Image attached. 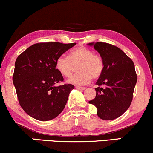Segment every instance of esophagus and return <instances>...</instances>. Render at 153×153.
<instances>
[{"label":"esophagus","mask_w":153,"mask_h":153,"mask_svg":"<svg viewBox=\"0 0 153 153\" xmlns=\"http://www.w3.org/2000/svg\"><path fill=\"white\" fill-rule=\"evenodd\" d=\"M76 88L78 90H80V91H83V90L85 89V87H82V86H76Z\"/></svg>","instance_id":"34e87169"}]
</instances>
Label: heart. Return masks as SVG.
<instances>
[{
  "label": "heart",
  "mask_w": 153,
  "mask_h": 153,
  "mask_svg": "<svg viewBox=\"0 0 153 153\" xmlns=\"http://www.w3.org/2000/svg\"><path fill=\"white\" fill-rule=\"evenodd\" d=\"M78 74L67 79L68 84L75 86L86 85L91 79H98L102 74L104 64L101 56L94 54L93 51L84 47H79L69 54L59 56L56 60L55 68L62 76L69 77L74 70V66L78 65Z\"/></svg>",
  "instance_id": "obj_1"
}]
</instances>
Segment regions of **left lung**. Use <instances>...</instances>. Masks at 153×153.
<instances>
[{"instance_id": "left-lung-1", "label": "left lung", "mask_w": 153, "mask_h": 153, "mask_svg": "<svg viewBox=\"0 0 153 153\" xmlns=\"http://www.w3.org/2000/svg\"><path fill=\"white\" fill-rule=\"evenodd\" d=\"M102 58L104 68L97 82V94L88 103L95 105L101 119L114 120L121 116L131 105L137 74L135 65L123 51L105 42H91Z\"/></svg>"}]
</instances>
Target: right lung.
Returning a JSON list of instances; mask_svg holds the SVG:
<instances>
[{"mask_svg": "<svg viewBox=\"0 0 153 153\" xmlns=\"http://www.w3.org/2000/svg\"><path fill=\"white\" fill-rule=\"evenodd\" d=\"M76 43H37L20 54L15 63L13 82L20 106L35 119L47 121L61 114L67 102L72 84L56 86L63 82L55 68L59 56Z\"/></svg>", "mask_w": 153, "mask_h": 153, "instance_id": "obj_1", "label": "right lung"}]
</instances>
